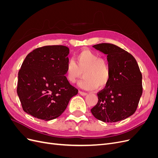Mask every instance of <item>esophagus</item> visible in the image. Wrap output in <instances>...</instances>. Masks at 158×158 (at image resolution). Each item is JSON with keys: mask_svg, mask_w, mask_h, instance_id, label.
Masks as SVG:
<instances>
[{"mask_svg": "<svg viewBox=\"0 0 158 158\" xmlns=\"http://www.w3.org/2000/svg\"><path fill=\"white\" fill-rule=\"evenodd\" d=\"M79 93H80V94L81 95H83V96H85V95H88V93L82 92V91H80Z\"/></svg>", "mask_w": 158, "mask_h": 158, "instance_id": "1", "label": "esophagus"}]
</instances>
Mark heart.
<instances>
[{
	"label": "heart",
	"instance_id": "b5f03b06",
	"mask_svg": "<svg viewBox=\"0 0 158 158\" xmlns=\"http://www.w3.org/2000/svg\"><path fill=\"white\" fill-rule=\"evenodd\" d=\"M83 75L84 78L78 83L85 89H99L108 84L111 72L108 61L95 52L84 49L80 51L74 60H69L66 66L65 76L69 82L75 83Z\"/></svg>",
	"mask_w": 158,
	"mask_h": 158
}]
</instances>
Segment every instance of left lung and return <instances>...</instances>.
Here are the masks:
<instances>
[{
	"mask_svg": "<svg viewBox=\"0 0 158 158\" xmlns=\"http://www.w3.org/2000/svg\"><path fill=\"white\" fill-rule=\"evenodd\" d=\"M95 49L107 55L111 72L108 84L98 93V102L91 109L98 120L114 123L135 113L142 94V76L131 53L111 44H99Z\"/></svg>",
	"mask_w": 158,
	"mask_h": 158,
	"instance_id": "8db88e82",
	"label": "left lung"
}]
</instances>
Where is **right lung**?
<instances>
[{
  "label": "right lung",
  "instance_id": "obj_1",
  "mask_svg": "<svg viewBox=\"0 0 158 158\" xmlns=\"http://www.w3.org/2000/svg\"><path fill=\"white\" fill-rule=\"evenodd\" d=\"M69 49L63 45L39 47L28 54L18 73L17 94L23 111L49 121L59 117L78 90L66 79Z\"/></svg>",
  "mask_w": 158,
  "mask_h": 158
}]
</instances>
